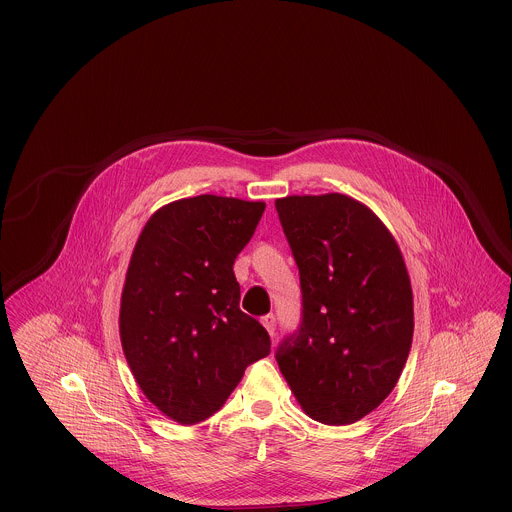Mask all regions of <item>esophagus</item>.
<instances>
[{"label": "esophagus", "mask_w": 512, "mask_h": 512, "mask_svg": "<svg viewBox=\"0 0 512 512\" xmlns=\"http://www.w3.org/2000/svg\"><path fill=\"white\" fill-rule=\"evenodd\" d=\"M261 324L267 328L270 336H274V330H276V317L274 315H265V317L261 318Z\"/></svg>", "instance_id": "obj_1"}]
</instances>
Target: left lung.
Masks as SVG:
<instances>
[{"label": "left lung", "instance_id": "obj_1", "mask_svg": "<svg viewBox=\"0 0 512 512\" xmlns=\"http://www.w3.org/2000/svg\"><path fill=\"white\" fill-rule=\"evenodd\" d=\"M299 268V330L276 361L301 409L345 426L395 388L413 343L411 278L386 224L343 194L276 199Z\"/></svg>", "mask_w": 512, "mask_h": 512}]
</instances>
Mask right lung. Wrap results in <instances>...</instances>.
Returning <instances> with one entry per match:
<instances>
[{"label":"right lung","mask_w":512,"mask_h":512,"mask_svg":"<svg viewBox=\"0 0 512 512\" xmlns=\"http://www.w3.org/2000/svg\"><path fill=\"white\" fill-rule=\"evenodd\" d=\"M263 201L197 195L157 209L134 245L121 295L122 351L147 399L182 426L217 413L267 330L240 309L234 261Z\"/></svg>","instance_id":"1"}]
</instances>
